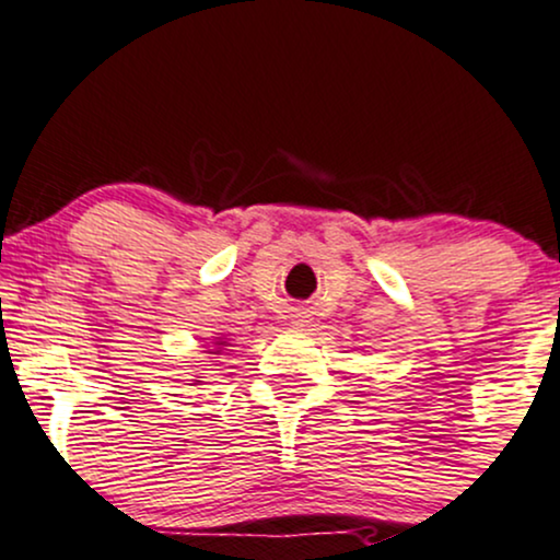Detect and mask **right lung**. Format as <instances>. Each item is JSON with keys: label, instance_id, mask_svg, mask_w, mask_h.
<instances>
[{"label": "right lung", "instance_id": "1", "mask_svg": "<svg viewBox=\"0 0 560 560\" xmlns=\"http://www.w3.org/2000/svg\"><path fill=\"white\" fill-rule=\"evenodd\" d=\"M205 348H210V350H205V353L223 355L225 350L231 348V342H229V337H214V340H210V346H205ZM196 383H201V380H196Z\"/></svg>", "mask_w": 560, "mask_h": 560}]
</instances>
